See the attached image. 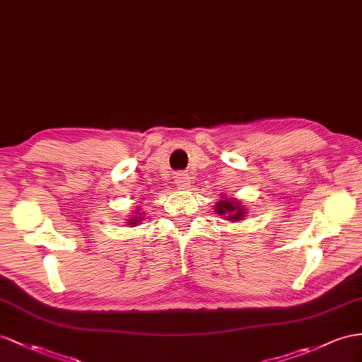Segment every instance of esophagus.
Instances as JSON below:
<instances>
[{
	"instance_id": "1",
	"label": "esophagus",
	"mask_w": 362,
	"mask_h": 362,
	"mask_svg": "<svg viewBox=\"0 0 362 362\" xmlns=\"http://www.w3.org/2000/svg\"><path fill=\"white\" fill-rule=\"evenodd\" d=\"M174 182H175V185H177L179 188H182V189H185V188H188V185L191 183V177L188 174H185V173H177L174 175Z\"/></svg>"
}]
</instances>
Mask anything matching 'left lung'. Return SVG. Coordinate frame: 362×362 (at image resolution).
<instances>
[{
    "label": "left lung",
    "instance_id": "1",
    "mask_svg": "<svg viewBox=\"0 0 362 362\" xmlns=\"http://www.w3.org/2000/svg\"><path fill=\"white\" fill-rule=\"evenodd\" d=\"M221 200L218 203H216V212L218 216L225 217L229 221H235L238 223L240 220H245L246 214H247V209L245 208V205L240 200L234 199V197H226L223 194H220Z\"/></svg>",
    "mask_w": 362,
    "mask_h": 362
}]
</instances>
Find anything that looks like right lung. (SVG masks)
<instances>
[{
    "instance_id": "right-lung-1",
    "label": "right lung",
    "mask_w": 362,
    "mask_h": 362,
    "mask_svg": "<svg viewBox=\"0 0 362 362\" xmlns=\"http://www.w3.org/2000/svg\"><path fill=\"white\" fill-rule=\"evenodd\" d=\"M144 220V217H142V212H141V209H136L134 212H133V216L129 217V218H127V226H137L139 223H141V221Z\"/></svg>"
}]
</instances>
